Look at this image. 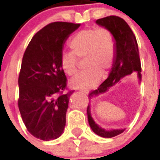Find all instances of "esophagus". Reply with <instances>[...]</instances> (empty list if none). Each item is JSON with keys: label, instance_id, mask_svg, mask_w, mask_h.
I'll return each mask as SVG.
<instances>
[{"label": "esophagus", "instance_id": "1", "mask_svg": "<svg viewBox=\"0 0 160 160\" xmlns=\"http://www.w3.org/2000/svg\"><path fill=\"white\" fill-rule=\"evenodd\" d=\"M80 91H81V92H82L83 94H88V90H80Z\"/></svg>", "mask_w": 160, "mask_h": 160}]
</instances>
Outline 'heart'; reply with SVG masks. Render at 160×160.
I'll return each instance as SVG.
<instances>
[{"instance_id":"heart-1","label":"heart","mask_w":160,"mask_h":160,"mask_svg":"<svg viewBox=\"0 0 160 160\" xmlns=\"http://www.w3.org/2000/svg\"><path fill=\"white\" fill-rule=\"evenodd\" d=\"M72 52L61 54L60 65L69 76L77 72L78 58L85 59L87 70L71 79L73 87L89 90L99 82L102 74H107L114 64L116 54V42L112 32L106 28H90L77 32L70 42Z\"/></svg>"}]
</instances>
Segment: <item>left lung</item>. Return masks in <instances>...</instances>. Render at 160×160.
<instances>
[{
    "label": "left lung",
    "instance_id": "left-lung-1",
    "mask_svg": "<svg viewBox=\"0 0 160 160\" xmlns=\"http://www.w3.org/2000/svg\"><path fill=\"white\" fill-rule=\"evenodd\" d=\"M96 23L102 27L108 29L113 33L116 42V54L108 78L100 85L97 90L90 93V99H94L100 94H105L111 87H114V85L120 82L121 79L131 75L134 72L137 73L139 83L142 79L138 44L135 34L133 33L128 23L123 19L116 16H109L101 18L97 20ZM87 118L90 128L98 136L112 138L120 135L125 131V128L106 130L105 128L100 127L96 123L91 116L90 105L87 107Z\"/></svg>",
    "mask_w": 160,
    "mask_h": 160
}]
</instances>
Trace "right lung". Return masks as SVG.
<instances>
[{
	"mask_svg": "<svg viewBox=\"0 0 160 160\" xmlns=\"http://www.w3.org/2000/svg\"><path fill=\"white\" fill-rule=\"evenodd\" d=\"M80 24L53 22L32 37L18 78V107L28 131L44 141L62 135L70 97L62 94L66 77L60 65L64 44Z\"/></svg>",
	"mask_w": 160,
	"mask_h": 160,
	"instance_id": "obj_1",
	"label": "right lung"
}]
</instances>
